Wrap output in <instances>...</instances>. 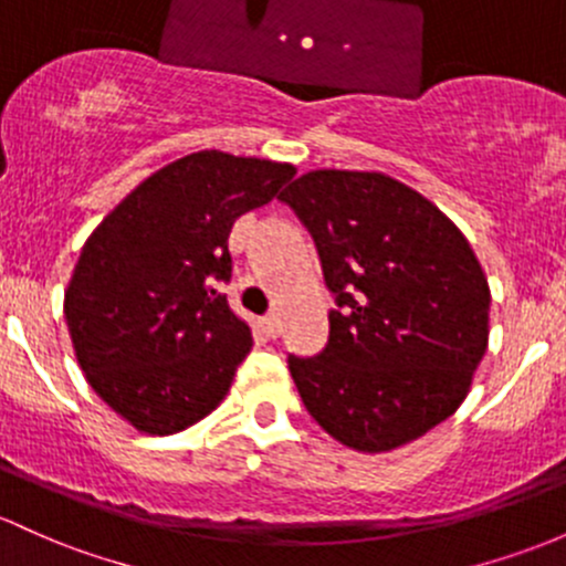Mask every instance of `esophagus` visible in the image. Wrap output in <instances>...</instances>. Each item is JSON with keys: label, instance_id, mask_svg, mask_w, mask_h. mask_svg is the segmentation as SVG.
Masks as SVG:
<instances>
[{"label": "esophagus", "instance_id": "1", "mask_svg": "<svg viewBox=\"0 0 566 566\" xmlns=\"http://www.w3.org/2000/svg\"><path fill=\"white\" fill-rule=\"evenodd\" d=\"M261 329H264L266 337H277V334H281V321H277V315H266V318H261Z\"/></svg>", "mask_w": 566, "mask_h": 566}]
</instances>
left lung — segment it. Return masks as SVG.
Returning <instances> with one entry per match:
<instances>
[{
  "instance_id": "obj_1",
  "label": "left lung",
  "mask_w": 566,
  "mask_h": 566,
  "mask_svg": "<svg viewBox=\"0 0 566 566\" xmlns=\"http://www.w3.org/2000/svg\"><path fill=\"white\" fill-rule=\"evenodd\" d=\"M281 199L313 234L334 294L329 343L289 356L318 427L394 451L464 402L489 348L491 291L459 227L382 172L315 169Z\"/></svg>"
}]
</instances>
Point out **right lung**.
<instances>
[{"label": "right lung", "mask_w": 566, "mask_h": 566, "mask_svg": "<svg viewBox=\"0 0 566 566\" xmlns=\"http://www.w3.org/2000/svg\"><path fill=\"white\" fill-rule=\"evenodd\" d=\"M291 164L199 150L143 180L91 232L64 291L77 364L96 397L145 434L221 405L253 337L218 283L229 232L272 202Z\"/></svg>", "instance_id": "1"}]
</instances>
